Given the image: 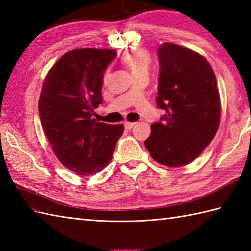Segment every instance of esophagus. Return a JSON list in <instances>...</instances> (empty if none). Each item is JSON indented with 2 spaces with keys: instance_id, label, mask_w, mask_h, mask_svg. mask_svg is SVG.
<instances>
[{
  "instance_id": "1",
  "label": "esophagus",
  "mask_w": 251,
  "mask_h": 251,
  "mask_svg": "<svg viewBox=\"0 0 251 251\" xmlns=\"http://www.w3.org/2000/svg\"><path fill=\"white\" fill-rule=\"evenodd\" d=\"M135 125H136V123H130V122H125L124 123V126H125L126 129H131Z\"/></svg>"
}]
</instances>
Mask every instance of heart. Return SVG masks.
<instances>
[{"mask_svg":"<svg viewBox=\"0 0 251 251\" xmlns=\"http://www.w3.org/2000/svg\"><path fill=\"white\" fill-rule=\"evenodd\" d=\"M124 62L136 77L137 75H140V74L148 73L149 66H150L151 62V57L150 54L145 50H136L124 56ZM106 78H108V73H105L104 81H106Z\"/></svg>","mask_w":251,"mask_h":251,"instance_id":"obj_1","label":"heart"}]
</instances>
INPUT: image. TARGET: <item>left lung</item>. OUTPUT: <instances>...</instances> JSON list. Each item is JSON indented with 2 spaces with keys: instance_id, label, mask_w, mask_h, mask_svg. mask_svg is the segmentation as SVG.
I'll return each mask as SVG.
<instances>
[{
  "instance_id": "obj_1",
  "label": "left lung",
  "mask_w": 251,
  "mask_h": 251,
  "mask_svg": "<svg viewBox=\"0 0 251 251\" xmlns=\"http://www.w3.org/2000/svg\"><path fill=\"white\" fill-rule=\"evenodd\" d=\"M156 103L166 114L151 125L145 146L154 161L180 167L194 161L214 139L220 124V96L209 62L173 43L158 49Z\"/></svg>"
}]
</instances>
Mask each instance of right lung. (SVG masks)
<instances>
[{"label":"right lung","instance_id":"1","mask_svg":"<svg viewBox=\"0 0 251 251\" xmlns=\"http://www.w3.org/2000/svg\"><path fill=\"white\" fill-rule=\"evenodd\" d=\"M114 50L77 49L66 52L44 79L39 113L45 135L63 166L81 176L110 164L124 125L94 119L102 102L103 74Z\"/></svg>","mask_w":251,"mask_h":251}]
</instances>
